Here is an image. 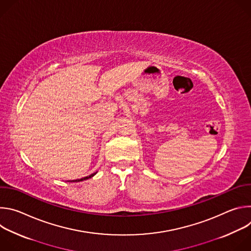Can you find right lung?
I'll return each mask as SVG.
<instances>
[{
    "mask_svg": "<svg viewBox=\"0 0 251 251\" xmlns=\"http://www.w3.org/2000/svg\"><path fill=\"white\" fill-rule=\"evenodd\" d=\"M97 173V172H96ZM96 173H93V174H91L90 176H84V177H82V178H78V180H74V181H70V182H81V181H85V180H87V178H90V177H92L94 175H96ZM69 182V181H68Z\"/></svg>",
    "mask_w": 251,
    "mask_h": 251,
    "instance_id": "obj_1",
    "label": "right lung"
}]
</instances>
